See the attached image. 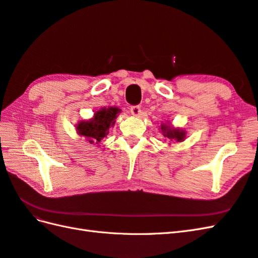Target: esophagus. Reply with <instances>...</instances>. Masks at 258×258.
Listing matches in <instances>:
<instances>
[{
	"instance_id": "1",
	"label": "esophagus",
	"mask_w": 258,
	"mask_h": 258,
	"mask_svg": "<svg viewBox=\"0 0 258 258\" xmlns=\"http://www.w3.org/2000/svg\"><path fill=\"white\" fill-rule=\"evenodd\" d=\"M130 111H131V114H133V115L139 116L141 114V107L139 105H134V106H131V107H130Z\"/></svg>"
}]
</instances>
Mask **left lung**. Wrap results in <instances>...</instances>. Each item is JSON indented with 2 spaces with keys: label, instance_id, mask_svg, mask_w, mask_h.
I'll list each match as a JSON object with an SVG mask.
<instances>
[{
  "label": "left lung",
  "instance_id": "left-lung-1",
  "mask_svg": "<svg viewBox=\"0 0 258 258\" xmlns=\"http://www.w3.org/2000/svg\"><path fill=\"white\" fill-rule=\"evenodd\" d=\"M161 129H162L163 136L168 138L169 140H176L178 142L184 140L185 131H181L179 129H171L166 124H162Z\"/></svg>",
  "mask_w": 258,
  "mask_h": 258
}]
</instances>
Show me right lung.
<instances>
[{"label":"right lung","mask_w":258,"mask_h":258,"mask_svg":"<svg viewBox=\"0 0 258 258\" xmlns=\"http://www.w3.org/2000/svg\"><path fill=\"white\" fill-rule=\"evenodd\" d=\"M120 109L116 107L102 108L95 112V116L91 120L81 121L78 124V134L84 136L90 143L100 142V140L109 133L111 125L115 124V119Z\"/></svg>","instance_id":"obj_1"}]
</instances>
